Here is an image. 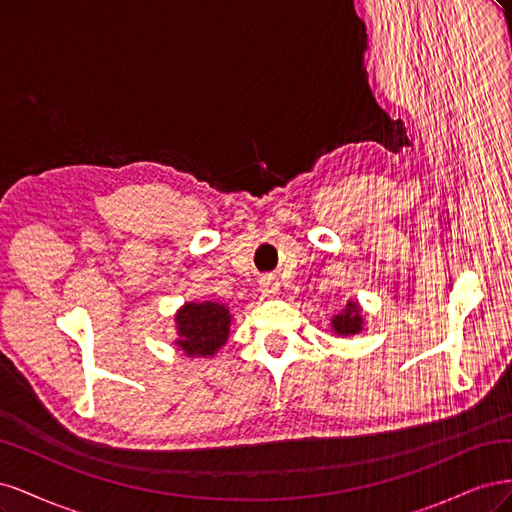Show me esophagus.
Returning a JSON list of instances; mask_svg holds the SVG:
<instances>
[{"instance_id": "obj_1", "label": "esophagus", "mask_w": 512, "mask_h": 512, "mask_svg": "<svg viewBox=\"0 0 512 512\" xmlns=\"http://www.w3.org/2000/svg\"><path fill=\"white\" fill-rule=\"evenodd\" d=\"M260 292L265 294V297H275V294L280 292V282H277L275 277H271V275L262 277V280H260Z\"/></svg>"}]
</instances>
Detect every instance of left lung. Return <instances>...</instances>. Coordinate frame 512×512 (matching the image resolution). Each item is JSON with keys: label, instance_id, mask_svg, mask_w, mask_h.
<instances>
[{"label": "left lung", "instance_id": "1", "mask_svg": "<svg viewBox=\"0 0 512 512\" xmlns=\"http://www.w3.org/2000/svg\"><path fill=\"white\" fill-rule=\"evenodd\" d=\"M331 329L337 335H356L363 331V316H361V307L354 301H348L342 312H337L331 320Z\"/></svg>", "mask_w": 512, "mask_h": 512}]
</instances>
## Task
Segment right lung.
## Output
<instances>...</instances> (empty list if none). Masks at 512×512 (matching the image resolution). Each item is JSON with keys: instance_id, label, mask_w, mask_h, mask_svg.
Instances as JSON below:
<instances>
[{"instance_id": "add662e5", "label": "right lung", "mask_w": 512, "mask_h": 512, "mask_svg": "<svg viewBox=\"0 0 512 512\" xmlns=\"http://www.w3.org/2000/svg\"><path fill=\"white\" fill-rule=\"evenodd\" d=\"M230 312L222 303H185L177 316V346L188 356H213L228 339Z\"/></svg>"}]
</instances>
